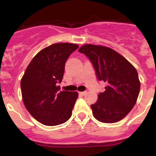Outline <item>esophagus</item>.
Segmentation results:
<instances>
[{
    "mask_svg": "<svg viewBox=\"0 0 156 156\" xmlns=\"http://www.w3.org/2000/svg\"><path fill=\"white\" fill-rule=\"evenodd\" d=\"M87 91H84V92H80L79 94H80V95H82V96H84L86 94H87Z\"/></svg>",
    "mask_w": 156,
    "mask_h": 156,
    "instance_id": "esophagus-1",
    "label": "esophagus"
}]
</instances>
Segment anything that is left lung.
<instances>
[{
    "label": "left lung",
    "instance_id": "8db88e82",
    "mask_svg": "<svg viewBox=\"0 0 156 156\" xmlns=\"http://www.w3.org/2000/svg\"><path fill=\"white\" fill-rule=\"evenodd\" d=\"M78 51L88 57L98 79L107 85L96 103L91 105L94 117L105 123L121 120L131 111L139 96L140 82L136 69L112 48L89 44Z\"/></svg>",
    "mask_w": 156,
    "mask_h": 156
}]
</instances>
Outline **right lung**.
Segmentation results:
<instances>
[{
  "label": "right lung",
  "mask_w": 156,
  "mask_h": 156,
  "mask_svg": "<svg viewBox=\"0 0 156 156\" xmlns=\"http://www.w3.org/2000/svg\"><path fill=\"white\" fill-rule=\"evenodd\" d=\"M78 48L72 43L51 44L39 51L27 67L21 79L23 103L28 112L44 125L67 122L78 97L77 92L60 91L68 57Z\"/></svg>",
  "instance_id": "obj_1"
}]
</instances>
